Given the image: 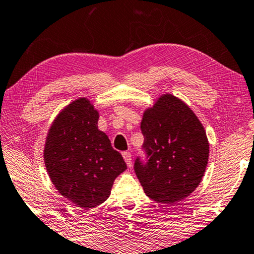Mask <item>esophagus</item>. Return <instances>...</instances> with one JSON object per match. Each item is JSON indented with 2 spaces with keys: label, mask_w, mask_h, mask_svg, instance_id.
Masks as SVG:
<instances>
[{
  "label": "esophagus",
  "mask_w": 254,
  "mask_h": 254,
  "mask_svg": "<svg viewBox=\"0 0 254 254\" xmlns=\"http://www.w3.org/2000/svg\"><path fill=\"white\" fill-rule=\"evenodd\" d=\"M123 158H124V160H126V162H127V166L128 167V168H131V166H132V162H131V153L130 152H123Z\"/></svg>",
  "instance_id": "obj_1"
}]
</instances>
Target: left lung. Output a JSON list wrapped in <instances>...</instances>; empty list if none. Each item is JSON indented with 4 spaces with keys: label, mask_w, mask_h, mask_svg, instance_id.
<instances>
[{
    "label": "left lung",
    "mask_w": 254,
    "mask_h": 254,
    "mask_svg": "<svg viewBox=\"0 0 254 254\" xmlns=\"http://www.w3.org/2000/svg\"><path fill=\"white\" fill-rule=\"evenodd\" d=\"M140 128L146 162L138 156L134 171L145 193L168 205L189 197L201 182L209 154L198 117L182 100L164 94L144 113Z\"/></svg>",
    "instance_id": "obj_1"
}]
</instances>
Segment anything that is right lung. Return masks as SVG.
<instances>
[{
  "mask_svg": "<svg viewBox=\"0 0 254 254\" xmlns=\"http://www.w3.org/2000/svg\"><path fill=\"white\" fill-rule=\"evenodd\" d=\"M98 120L90 100L80 98L57 115L46 139L44 158L53 184L83 208L106 201L115 178L127 169Z\"/></svg>",
  "mask_w": 254,
  "mask_h": 254,
  "instance_id": "obj_1",
  "label": "right lung"
}]
</instances>
